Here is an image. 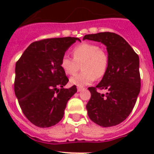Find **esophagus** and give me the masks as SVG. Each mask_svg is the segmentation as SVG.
I'll return each mask as SVG.
<instances>
[{"label":"esophagus","mask_w":154,"mask_h":154,"mask_svg":"<svg viewBox=\"0 0 154 154\" xmlns=\"http://www.w3.org/2000/svg\"><path fill=\"white\" fill-rule=\"evenodd\" d=\"M83 89H84V88H83V87H77V92L82 91Z\"/></svg>","instance_id":"1"}]
</instances>
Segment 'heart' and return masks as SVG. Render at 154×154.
I'll return each instance as SVG.
<instances>
[{
    "instance_id": "obj_1",
    "label": "heart",
    "mask_w": 154,
    "mask_h": 154,
    "mask_svg": "<svg viewBox=\"0 0 154 154\" xmlns=\"http://www.w3.org/2000/svg\"><path fill=\"white\" fill-rule=\"evenodd\" d=\"M73 59L64 55L60 60V67L67 75L77 72L82 64V72L70 78L72 85L82 87L91 84L97 78H101L108 69L109 57L105 51L94 43L85 42L77 45L72 50Z\"/></svg>"
}]
</instances>
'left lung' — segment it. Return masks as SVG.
Segmentation results:
<instances>
[{
	"mask_svg": "<svg viewBox=\"0 0 154 154\" xmlns=\"http://www.w3.org/2000/svg\"><path fill=\"white\" fill-rule=\"evenodd\" d=\"M106 46L109 66L96 87H89L91 97L86 109L90 119L102 127L114 126L129 117L141 90L139 57L129 43L114 32L85 35L83 40ZM106 89V95L96 91Z\"/></svg>",
	"mask_w": 154,
	"mask_h": 154,
	"instance_id": "1",
	"label": "left lung"
}]
</instances>
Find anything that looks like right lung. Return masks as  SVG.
<instances>
[{"label":"right lung","mask_w":154,"mask_h":154,"mask_svg":"<svg viewBox=\"0 0 154 154\" xmlns=\"http://www.w3.org/2000/svg\"><path fill=\"white\" fill-rule=\"evenodd\" d=\"M77 37L49 38L32 42L16 63L14 91L27 119L47 128L62 119L68 101L77 92L60 67V60Z\"/></svg>","instance_id":"right-lung-1"}]
</instances>
